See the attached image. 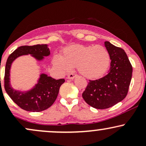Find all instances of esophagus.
I'll use <instances>...</instances> for the list:
<instances>
[{
  "label": "esophagus",
  "instance_id": "esophagus-1",
  "mask_svg": "<svg viewBox=\"0 0 146 146\" xmlns=\"http://www.w3.org/2000/svg\"><path fill=\"white\" fill-rule=\"evenodd\" d=\"M76 76V75L74 74V73H70V74L68 75L67 79H69V80H73Z\"/></svg>",
  "mask_w": 146,
  "mask_h": 146
}]
</instances>
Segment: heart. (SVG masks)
Returning a JSON list of instances; mask_svg holds the SVG:
<instances>
[{
  "instance_id": "obj_1",
  "label": "heart",
  "mask_w": 146,
  "mask_h": 146,
  "mask_svg": "<svg viewBox=\"0 0 146 146\" xmlns=\"http://www.w3.org/2000/svg\"><path fill=\"white\" fill-rule=\"evenodd\" d=\"M53 64L60 73H66L77 66L85 78L98 79L108 71L110 56L108 50L102 45L75 44L65 48L62 56L55 55Z\"/></svg>"
}]
</instances>
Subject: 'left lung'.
Returning <instances> with one entry per match:
<instances>
[{
	"mask_svg": "<svg viewBox=\"0 0 146 146\" xmlns=\"http://www.w3.org/2000/svg\"><path fill=\"white\" fill-rule=\"evenodd\" d=\"M104 45L111 60L109 72L99 80H89L82 93L84 101L97 109L108 108L122 101L132 79V65L124 50L108 41Z\"/></svg>",
	"mask_w": 146,
	"mask_h": 146,
	"instance_id": "left-lung-1",
	"label": "left lung"
}]
</instances>
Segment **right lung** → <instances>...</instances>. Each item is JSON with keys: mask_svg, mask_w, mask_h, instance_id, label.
Returning <instances> with one entry per match:
<instances>
[{"mask_svg": "<svg viewBox=\"0 0 146 146\" xmlns=\"http://www.w3.org/2000/svg\"><path fill=\"white\" fill-rule=\"evenodd\" d=\"M31 55L38 61L50 55L47 44L21 46L11 53L6 62L5 71V89L11 100L22 109L30 112H40L49 108L56 101L60 86L64 79L55 80L42 73L38 83L31 89L21 91L14 89L10 84V69L13 62L22 56Z\"/></svg>", "mask_w": 146, "mask_h": 146, "instance_id": "add662e5", "label": "right lung"}]
</instances>
